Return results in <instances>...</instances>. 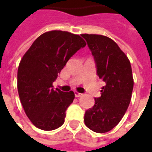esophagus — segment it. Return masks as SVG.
Segmentation results:
<instances>
[{
  "label": "esophagus",
  "mask_w": 152,
  "mask_h": 152,
  "mask_svg": "<svg viewBox=\"0 0 152 152\" xmlns=\"http://www.w3.org/2000/svg\"><path fill=\"white\" fill-rule=\"evenodd\" d=\"M82 95V94H80V93H78V92H75V97L76 98H79L80 96Z\"/></svg>",
  "instance_id": "34e87169"
}]
</instances>
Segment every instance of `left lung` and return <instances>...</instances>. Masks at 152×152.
I'll list each match as a JSON object with an SVG mask.
<instances>
[{
  "mask_svg": "<svg viewBox=\"0 0 152 152\" xmlns=\"http://www.w3.org/2000/svg\"><path fill=\"white\" fill-rule=\"evenodd\" d=\"M94 56L97 75L105 82L101 96L85 113V124L96 133L112 130L121 121L130 102L134 88L130 62L111 38L81 35Z\"/></svg>",
  "mask_w": 152,
  "mask_h": 152,
  "instance_id": "left-lung-1",
  "label": "left lung"
}]
</instances>
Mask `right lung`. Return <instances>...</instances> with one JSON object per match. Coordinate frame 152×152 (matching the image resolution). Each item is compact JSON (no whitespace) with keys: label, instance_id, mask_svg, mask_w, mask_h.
<instances>
[{"label":"right lung","instance_id":"obj_1","mask_svg":"<svg viewBox=\"0 0 152 152\" xmlns=\"http://www.w3.org/2000/svg\"><path fill=\"white\" fill-rule=\"evenodd\" d=\"M86 45L79 35L50 31L40 35L23 55L18 69V95L36 127L53 130L64 123L75 94L54 90L53 82L70 58Z\"/></svg>","mask_w":152,"mask_h":152}]
</instances>
